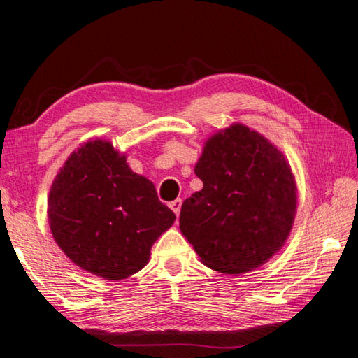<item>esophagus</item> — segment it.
Returning <instances> with one entry per match:
<instances>
[{"label":"esophagus","mask_w":358,"mask_h":358,"mask_svg":"<svg viewBox=\"0 0 358 358\" xmlns=\"http://www.w3.org/2000/svg\"><path fill=\"white\" fill-rule=\"evenodd\" d=\"M169 207H171L173 210V213L178 216L180 215V210H181V199H175L173 202L169 203Z\"/></svg>","instance_id":"obj_1"}]
</instances>
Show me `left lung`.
Segmentation results:
<instances>
[{"instance_id": "1", "label": "left lung", "mask_w": 358, "mask_h": 358, "mask_svg": "<svg viewBox=\"0 0 358 358\" xmlns=\"http://www.w3.org/2000/svg\"><path fill=\"white\" fill-rule=\"evenodd\" d=\"M194 172L203 187L181 205L180 229L210 268L238 275L284 245L296 187L281 151L243 124L207 142Z\"/></svg>"}]
</instances>
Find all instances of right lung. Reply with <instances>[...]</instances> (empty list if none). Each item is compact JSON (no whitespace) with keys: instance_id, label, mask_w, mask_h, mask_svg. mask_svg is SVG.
I'll list each match as a JSON object with an SVG mask.
<instances>
[{"instance_id":"1","label":"right lung","mask_w":358,"mask_h":358,"mask_svg":"<svg viewBox=\"0 0 358 358\" xmlns=\"http://www.w3.org/2000/svg\"><path fill=\"white\" fill-rule=\"evenodd\" d=\"M173 221L155 185L132 172L110 142H88L74 151L48 196L58 246L83 270L112 281L142 270Z\"/></svg>"}]
</instances>
